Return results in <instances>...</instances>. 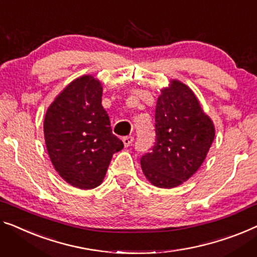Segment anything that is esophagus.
Instances as JSON below:
<instances>
[{
	"mask_svg": "<svg viewBox=\"0 0 257 257\" xmlns=\"http://www.w3.org/2000/svg\"><path fill=\"white\" fill-rule=\"evenodd\" d=\"M133 141H134L133 136H125V137H123V139H122V142H123L124 147H130V145H132V143H133Z\"/></svg>",
	"mask_w": 257,
	"mask_h": 257,
	"instance_id": "34e87169",
	"label": "esophagus"
}]
</instances>
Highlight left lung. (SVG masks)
<instances>
[{"label": "left lung", "instance_id": "obj_1", "mask_svg": "<svg viewBox=\"0 0 257 257\" xmlns=\"http://www.w3.org/2000/svg\"><path fill=\"white\" fill-rule=\"evenodd\" d=\"M156 142L141 158L143 173L159 188H174L196 173L214 140V125L186 84L171 80L155 114Z\"/></svg>", "mask_w": 257, "mask_h": 257}]
</instances>
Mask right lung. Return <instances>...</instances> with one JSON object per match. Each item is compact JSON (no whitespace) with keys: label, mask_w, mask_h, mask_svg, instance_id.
<instances>
[{"label":"right lung","mask_w":257,"mask_h":257,"mask_svg":"<svg viewBox=\"0 0 257 257\" xmlns=\"http://www.w3.org/2000/svg\"><path fill=\"white\" fill-rule=\"evenodd\" d=\"M101 95V83L84 75L57 95L45 115V142L53 166L79 189L101 185L113 155L123 148L113 135Z\"/></svg>","instance_id":"obj_1"}]
</instances>
